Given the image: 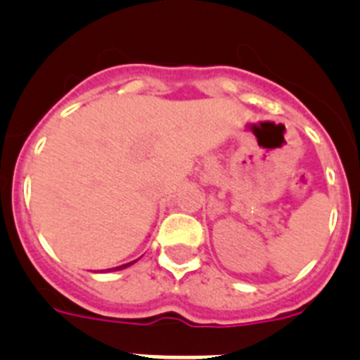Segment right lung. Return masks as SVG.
<instances>
[{
  "mask_svg": "<svg viewBox=\"0 0 360 360\" xmlns=\"http://www.w3.org/2000/svg\"><path fill=\"white\" fill-rule=\"evenodd\" d=\"M136 260H132V262H129V264H124V265H118V267H112V269H108L109 273H111V271H122V269H127V267H131L132 264H134Z\"/></svg>",
  "mask_w": 360,
  "mask_h": 360,
  "instance_id": "1",
  "label": "right lung"
}]
</instances>
